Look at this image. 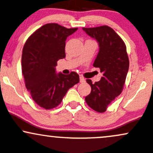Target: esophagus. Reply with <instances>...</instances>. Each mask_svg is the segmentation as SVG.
I'll list each match as a JSON object with an SVG mask.
<instances>
[{"instance_id":"34e87169","label":"esophagus","mask_w":153,"mask_h":153,"mask_svg":"<svg viewBox=\"0 0 153 153\" xmlns=\"http://www.w3.org/2000/svg\"><path fill=\"white\" fill-rule=\"evenodd\" d=\"M80 83H85V79L84 78H83V77L80 76Z\"/></svg>"}]
</instances>
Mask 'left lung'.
<instances>
[{"label": "left lung", "mask_w": 153, "mask_h": 153, "mask_svg": "<svg viewBox=\"0 0 153 153\" xmlns=\"http://www.w3.org/2000/svg\"><path fill=\"white\" fill-rule=\"evenodd\" d=\"M83 30L98 42L100 50L93 66L100 68L103 74L101 80L95 83L86 80L91 91L85 100L94 110L104 112L123 91L129 68L126 46L114 30L107 25L83 27Z\"/></svg>", "instance_id": "obj_1"}]
</instances>
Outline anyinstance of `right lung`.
Returning <instances> with one entry per match:
<instances>
[{"label": "right lung", "mask_w": 153, "mask_h": 153, "mask_svg": "<svg viewBox=\"0 0 153 153\" xmlns=\"http://www.w3.org/2000/svg\"><path fill=\"white\" fill-rule=\"evenodd\" d=\"M77 30L46 24L30 36L23 48L22 70L25 85L35 102L46 110L57 107L69 88L79 82L75 72L56 73L57 61L65 57L67 38Z\"/></svg>", "instance_id": "right-lung-1"}]
</instances>
